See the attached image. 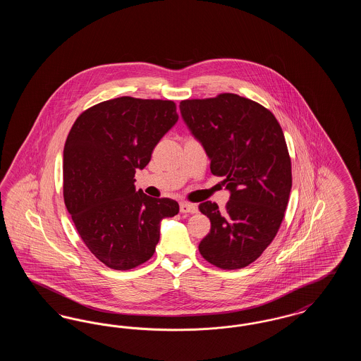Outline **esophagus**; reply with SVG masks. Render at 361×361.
Here are the masks:
<instances>
[{"label":"esophagus","mask_w":361,"mask_h":361,"mask_svg":"<svg viewBox=\"0 0 361 361\" xmlns=\"http://www.w3.org/2000/svg\"><path fill=\"white\" fill-rule=\"evenodd\" d=\"M180 211H181L183 214H196V212L199 211V208H197L196 204L183 202V203H180Z\"/></svg>","instance_id":"obj_1"}]
</instances>
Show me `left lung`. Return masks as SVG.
I'll use <instances>...</instances> for the list:
<instances>
[{
	"mask_svg": "<svg viewBox=\"0 0 361 361\" xmlns=\"http://www.w3.org/2000/svg\"><path fill=\"white\" fill-rule=\"evenodd\" d=\"M180 111L211 173L231 192L224 211L211 202L199 206L211 222L199 252L221 269L245 268L271 245L288 206L291 157L283 130L269 109L234 93L183 100Z\"/></svg>",
	"mask_w": 361,
	"mask_h": 361,
	"instance_id": "1",
	"label": "left lung"
}]
</instances>
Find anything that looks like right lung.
I'll list each match as a JSON object with an SVG mask.
<instances>
[{"mask_svg":"<svg viewBox=\"0 0 361 361\" xmlns=\"http://www.w3.org/2000/svg\"><path fill=\"white\" fill-rule=\"evenodd\" d=\"M178 119L172 100L130 96L85 109L63 149V199L86 247L104 265L128 271L154 255L159 222L178 214L172 199L135 190L155 145Z\"/></svg>","mask_w":361,"mask_h":361,"instance_id":"add662e5","label":"right lung"}]
</instances>
